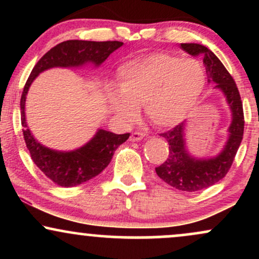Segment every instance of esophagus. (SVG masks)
<instances>
[{
    "label": "esophagus",
    "instance_id": "1",
    "mask_svg": "<svg viewBox=\"0 0 259 259\" xmlns=\"http://www.w3.org/2000/svg\"><path fill=\"white\" fill-rule=\"evenodd\" d=\"M145 138V134L144 133H140V132H135V133H133L132 134V136H130V140H132V141H141L142 139Z\"/></svg>",
    "mask_w": 259,
    "mask_h": 259
}]
</instances>
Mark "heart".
<instances>
[{
  "mask_svg": "<svg viewBox=\"0 0 259 259\" xmlns=\"http://www.w3.org/2000/svg\"><path fill=\"white\" fill-rule=\"evenodd\" d=\"M204 86L206 73L197 61L152 53L118 68L115 90L107 91L106 101L121 123L132 120L142 105L154 125L169 127L189 115Z\"/></svg>",
  "mask_w": 259,
  "mask_h": 259,
  "instance_id": "b5f03b06",
  "label": "heart"
}]
</instances>
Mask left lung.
<instances>
[{"instance_id":"left-lung-1","label":"left lung","mask_w":259,"mask_h":259,"mask_svg":"<svg viewBox=\"0 0 259 259\" xmlns=\"http://www.w3.org/2000/svg\"><path fill=\"white\" fill-rule=\"evenodd\" d=\"M180 47L191 56L203 55L208 81L214 82V88L223 92L231 112L228 140L223 150L214 157L197 158L187 151L186 121L160 134L168 141L169 156L164 163L156 168L157 175L168 185L180 191L195 192L214 185L227 175L242 141L245 120L237 86L219 58L203 45L180 44Z\"/></svg>"}]
</instances>
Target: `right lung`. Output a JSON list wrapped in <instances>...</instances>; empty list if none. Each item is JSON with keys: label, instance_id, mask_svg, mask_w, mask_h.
I'll list each match as a JSON object with an SVG mask.
<instances>
[{"label": "right lung", "instance_id": "right-lung-1", "mask_svg": "<svg viewBox=\"0 0 259 259\" xmlns=\"http://www.w3.org/2000/svg\"><path fill=\"white\" fill-rule=\"evenodd\" d=\"M120 46H123L120 41H63L45 53L29 75L20 99L23 135L36 167L59 186H76L97 177L109 164L115 150L129 139L130 134L118 135L99 129L90 141L76 150L57 151L44 146L34 138L26 124L25 101L29 88L38 74L51 68H79L89 63L100 67Z\"/></svg>", "mask_w": 259, "mask_h": 259}]
</instances>
